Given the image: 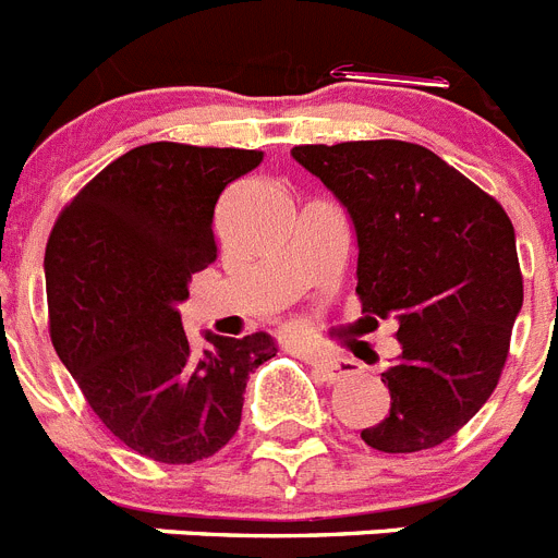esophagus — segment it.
<instances>
[{"mask_svg": "<svg viewBox=\"0 0 558 558\" xmlns=\"http://www.w3.org/2000/svg\"><path fill=\"white\" fill-rule=\"evenodd\" d=\"M313 369H316L327 384H341V380L352 378L359 373V364L350 359H316L313 361Z\"/></svg>", "mask_w": 558, "mask_h": 558, "instance_id": "obj_1", "label": "esophagus"}]
</instances>
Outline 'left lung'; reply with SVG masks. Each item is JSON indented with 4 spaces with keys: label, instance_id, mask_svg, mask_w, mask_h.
Segmentation results:
<instances>
[{
    "label": "left lung",
    "instance_id": "1",
    "mask_svg": "<svg viewBox=\"0 0 558 558\" xmlns=\"http://www.w3.org/2000/svg\"><path fill=\"white\" fill-rule=\"evenodd\" d=\"M290 155L350 211L361 313L398 318L403 352L380 373L392 407L361 440L387 454L435 449L492 398L511 350L522 270L506 208L417 143H307Z\"/></svg>",
    "mask_w": 558,
    "mask_h": 558
}]
</instances>
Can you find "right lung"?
Instances as JSON below:
<instances>
[{
    "instance_id": "1",
    "label": "right lung",
    "mask_w": 558,
    "mask_h": 558,
    "mask_svg": "<svg viewBox=\"0 0 558 558\" xmlns=\"http://www.w3.org/2000/svg\"><path fill=\"white\" fill-rule=\"evenodd\" d=\"M259 163L256 149L143 143L61 208L47 240L52 347L98 421L157 463L217 454L240 428L247 375L276 355L268 332H208L197 355L178 313L217 259V199Z\"/></svg>"
}]
</instances>
